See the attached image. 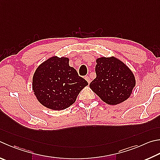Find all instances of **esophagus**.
<instances>
[{
    "label": "esophagus",
    "mask_w": 160,
    "mask_h": 160,
    "mask_svg": "<svg viewBox=\"0 0 160 160\" xmlns=\"http://www.w3.org/2000/svg\"><path fill=\"white\" fill-rule=\"evenodd\" d=\"M85 80L88 81V84H89L90 82H91V80H90V78L88 77V76H86L85 78Z\"/></svg>",
    "instance_id": "34e87169"
}]
</instances>
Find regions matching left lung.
<instances>
[{
	"mask_svg": "<svg viewBox=\"0 0 160 160\" xmlns=\"http://www.w3.org/2000/svg\"><path fill=\"white\" fill-rule=\"evenodd\" d=\"M97 63V77L89 84L92 91L109 105H117L127 100L136 85L133 72L115 57H101Z\"/></svg>",
	"mask_w": 160,
	"mask_h": 160,
	"instance_id": "obj_1",
	"label": "left lung"
}]
</instances>
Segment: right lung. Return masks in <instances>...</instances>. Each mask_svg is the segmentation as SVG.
<instances>
[{
  "label": "right lung",
  "mask_w": 160,
  "mask_h": 160,
  "mask_svg": "<svg viewBox=\"0 0 160 160\" xmlns=\"http://www.w3.org/2000/svg\"><path fill=\"white\" fill-rule=\"evenodd\" d=\"M66 57H51L36 69L33 90L39 102L48 108L62 110L75 103L88 82L69 66Z\"/></svg>",
  "instance_id": "add662e5"
}]
</instances>
